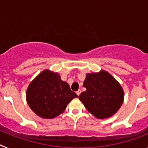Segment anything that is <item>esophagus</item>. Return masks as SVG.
Returning <instances> with one entry per match:
<instances>
[{
    "instance_id": "obj_1",
    "label": "esophagus",
    "mask_w": 148,
    "mask_h": 148,
    "mask_svg": "<svg viewBox=\"0 0 148 148\" xmlns=\"http://www.w3.org/2000/svg\"><path fill=\"white\" fill-rule=\"evenodd\" d=\"M81 92H82V90H78V91H77L76 94H77V95H78H78H80Z\"/></svg>"
}]
</instances>
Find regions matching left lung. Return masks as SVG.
<instances>
[{
    "instance_id": "1",
    "label": "left lung",
    "mask_w": 148,
    "mask_h": 148,
    "mask_svg": "<svg viewBox=\"0 0 148 148\" xmlns=\"http://www.w3.org/2000/svg\"><path fill=\"white\" fill-rule=\"evenodd\" d=\"M83 86L86 91L78 96L84 107L95 118L111 117L124 101V90L119 82L108 71L87 73Z\"/></svg>"
}]
</instances>
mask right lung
<instances>
[{
    "label": "right lung",
    "instance_id": "right-lung-1",
    "mask_svg": "<svg viewBox=\"0 0 148 148\" xmlns=\"http://www.w3.org/2000/svg\"><path fill=\"white\" fill-rule=\"evenodd\" d=\"M67 82L58 73L43 70L29 84L26 98L30 109L42 119H53L64 112L74 98Z\"/></svg>",
    "mask_w": 148,
    "mask_h": 148
}]
</instances>
